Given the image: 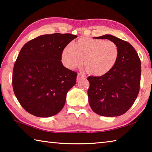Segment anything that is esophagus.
I'll return each instance as SVG.
<instances>
[{
    "label": "esophagus",
    "mask_w": 152,
    "mask_h": 152,
    "mask_svg": "<svg viewBox=\"0 0 152 152\" xmlns=\"http://www.w3.org/2000/svg\"><path fill=\"white\" fill-rule=\"evenodd\" d=\"M84 77H85V76H84V75H82V74H78V75H77V78H76V80L78 81V80H80V79L84 78Z\"/></svg>",
    "instance_id": "1"
}]
</instances>
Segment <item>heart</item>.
Wrapping results in <instances>:
<instances>
[{"instance_id":"obj_1","label":"heart","mask_w":152,"mask_h":152,"mask_svg":"<svg viewBox=\"0 0 152 152\" xmlns=\"http://www.w3.org/2000/svg\"><path fill=\"white\" fill-rule=\"evenodd\" d=\"M119 57V48L115 42L94 38L81 37L72 44H68L61 53V61L66 68L84 66L88 74L103 76L112 70Z\"/></svg>"}]
</instances>
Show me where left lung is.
I'll list each match as a JSON object with an SVG mask.
<instances>
[{"mask_svg":"<svg viewBox=\"0 0 152 152\" xmlns=\"http://www.w3.org/2000/svg\"><path fill=\"white\" fill-rule=\"evenodd\" d=\"M96 39H107L119 48L116 65L109 73L99 77L89 76L88 102L92 110L103 117L124 114L134 103L140 91L141 61L133 46L111 35Z\"/></svg>","mask_w":152,"mask_h":152,"instance_id":"obj_1","label":"left lung"}]
</instances>
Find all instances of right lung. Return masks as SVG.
Returning a JSON list of instances; mask_svg holds the SVG:
<instances>
[{
  "mask_svg": "<svg viewBox=\"0 0 152 152\" xmlns=\"http://www.w3.org/2000/svg\"><path fill=\"white\" fill-rule=\"evenodd\" d=\"M76 37L70 33L42 35L20 50L12 72V88L20 105L30 114L49 117L63 109L77 74L63 66L61 53Z\"/></svg>",
  "mask_w": 152,
  "mask_h": 152,
  "instance_id": "right-lung-1",
  "label": "right lung"
}]
</instances>
